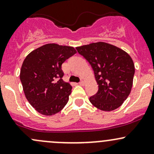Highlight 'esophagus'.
Returning <instances> with one entry per match:
<instances>
[{
    "label": "esophagus",
    "instance_id": "esophagus-1",
    "mask_svg": "<svg viewBox=\"0 0 154 154\" xmlns=\"http://www.w3.org/2000/svg\"><path fill=\"white\" fill-rule=\"evenodd\" d=\"M84 84H85V82H84V81L82 80L80 82H79V84H80L81 86H84Z\"/></svg>",
    "mask_w": 154,
    "mask_h": 154
}]
</instances>
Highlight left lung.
<instances>
[{
    "instance_id": "8db88e82",
    "label": "left lung",
    "mask_w": 154,
    "mask_h": 154,
    "mask_svg": "<svg viewBox=\"0 0 154 154\" xmlns=\"http://www.w3.org/2000/svg\"><path fill=\"white\" fill-rule=\"evenodd\" d=\"M79 54L90 64L98 90L90 97L93 106L102 111L120 107L129 95L134 75L133 60L126 52L103 42L77 47Z\"/></svg>"
}]
</instances>
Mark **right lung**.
Instances as JSON below:
<instances>
[{"instance_id": "right-lung-1", "label": "right lung", "mask_w": 154, "mask_h": 154, "mask_svg": "<svg viewBox=\"0 0 154 154\" xmlns=\"http://www.w3.org/2000/svg\"><path fill=\"white\" fill-rule=\"evenodd\" d=\"M75 54L70 46L46 44L24 59L20 79L28 101L39 113L55 115L67 104L72 87L62 80V64Z\"/></svg>"}]
</instances>
